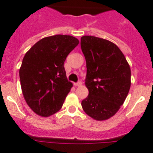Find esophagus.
<instances>
[{
	"label": "esophagus",
	"instance_id": "esophagus-1",
	"mask_svg": "<svg viewBox=\"0 0 153 153\" xmlns=\"http://www.w3.org/2000/svg\"><path fill=\"white\" fill-rule=\"evenodd\" d=\"M74 85L76 87L81 86V85H82V82H81V81H78L77 83H74Z\"/></svg>",
	"mask_w": 153,
	"mask_h": 153
}]
</instances>
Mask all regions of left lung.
<instances>
[{
  "label": "left lung",
  "mask_w": 153,
  "mask_h": 153,
  "mask_svg": "<svg viewBox=\"0 0 153 153\" xmlns=\"http://www.w3.org/2000/svg\"><path fill=\"white\" fill-rule=\"evenodd\" d=\"M80 46L86 60L88 89L82 108L94 119L106 120L115 114L129 93L130 68L120 49L108 40L85 35L80 39Z\"/></svg>",
  "instance_id": "obj_1"
}]
</instances>
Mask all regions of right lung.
Instances as JSON below:
<instances>
[{"label": "right lung", "mask_w": 153, "mask_h": 153, "mask_svg": "<svg viewBox=\"0 0 153 153\" xmlns=\"http://www.w3.org/2000/svg\"><path fill=\"white\" fill-rule=\"evenodd\" d=\"M79 43L70 35H56L37 42L24 56L19 79L27 103L35 113L51 116L62 108L73 84L64 62Z\"/></svg>", "instance_id": "1"}]
</instances>
